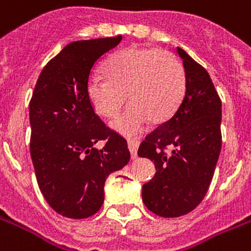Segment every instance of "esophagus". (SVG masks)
Instances as JSON below:
<instances>
[{"label":"esophagus","instance_id":"esophagus-1","mask_svg":"<svg viewBox=\"0 0 251 251\" xmlns=\"http://www.w3.org/2000/svg\"><path fill=\"white\" fill-rule=\"evenodd\" d=\"M139 143L140 142L138 139H127V146H129V150H130V152H131L132 160H135V158L138 157L136 152H138V147H139Z\"/></svg>","mask_w":251,"mask_h":251}]
</instances>
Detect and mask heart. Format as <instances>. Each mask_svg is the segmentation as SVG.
Wrapping results in <instances>:
<instances>
[{
	"mask_svg": "<svg viewBox=\"0 0 251 251\" xmlns=\"http://www.w3.org/2000/svg\"><path fill=\"white\" fill-rule=\"evenodd\" d=\"M105 77L93 75L87 95L98 115L113 117L126 98L131 103L112 121L125 135L143 131L152 117L164 121L174 113L185 90V72L174 54L150 48H127L104 62Z\"/></svg>",
	"mask_w": 251,
	"mask_h": 251,
	"instance_id": "heart-1",
	"label": "heart"
}]
</instances>
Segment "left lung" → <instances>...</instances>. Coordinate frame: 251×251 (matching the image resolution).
I'll list each match as a JSON object with an SVG mask.
<instances>
[{
    "mask_svg": "<svg viewBox=\"0 0 251 251\" xmlns=\"http://www.w3.org/2000/svg\"><path fill=\"white\" fill-rule=\"evenodd\" d=\"M176 52L184 67V95L172 117L148 134L138 150L156 166L153 178L143 184V202L164 218L182 217L199 206L222 148V101L213 81L184 50L176 48Z\"/></svg>",
    "mask_w": 251,
    "mask_h": 251,
    "instance_id": "obj_1",
    "label": "left lung"
}]
</instances>
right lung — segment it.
Returning a JSON list of instances; mask_svg holds the SVG:
<instances>
[{
    "mask_svg": "<svg viewBox=\"0 0 251 251\" xmlns=\"http://www.w3.org/2000/svg\"><path fill=\"white\" fill-rule=\"evenodd\" d=\"M122 36L76 41L45 66L29 101L30 157L38 187L55 211L71 219L97 213L111 173L130 161L127 143L95 113L87 81L95 63ZM104 140L105 147H93Z\"/></svg>",
    "mask_w": 251,
    "mask_h": 251,
    "instance_id": "obj_1",
    "label": "right lung"
}]
</instances>
